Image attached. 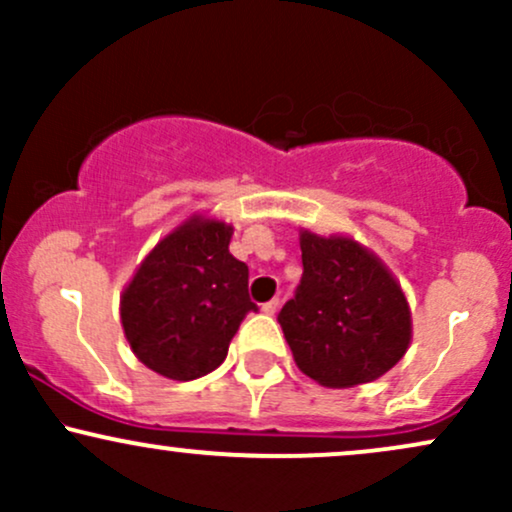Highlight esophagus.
<instances>
[{
  "label": "esophagus",
  "instance_id": "obj_1",
  "mask_svg": "<svg viewBox=\"0 0 512 512\" xmlns=\"http://www.w3.org/2000/svg\"><path fill=\"white\" fill-rule=\"evenodd\" d=\"M276 310H279V298H272V301H267L262 305V313H267V315H274Z\"/></svg>",
  "mask_w": 512,
  "mask_h": 512
}]
</instances>
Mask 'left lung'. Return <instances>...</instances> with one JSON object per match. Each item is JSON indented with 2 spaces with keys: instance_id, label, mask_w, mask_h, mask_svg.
I'll return each instance as SVG.
<instances>
[{
  "instance_id": "obj_1",
  "label": "left lung",
  "mask_w": 512,
  "mask_h": 512,
  "mask_svg": "<svg viewBox=\"0 0 512 512\" xmlns=\"http://www.w3.org/2000/svg\"><path fill=\"white\" fill-rule=\"evenodd\" d=\"M303 279L279 325L296 366L317 385L373 383L407 354L411 308L385 262L349 236L298 233Z\"/></svg>"
}]
</instances>
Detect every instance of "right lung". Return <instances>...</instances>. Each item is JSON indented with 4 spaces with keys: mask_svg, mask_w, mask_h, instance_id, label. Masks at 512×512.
<instances>
[{
    "mask_svg": "<svg viewBox=\"0 0 512 512\" xmlns=\"http://www.w3.org/2000/svg\"><path fill=\"white\" fill-rule=\"evenodd\" d=\"M233 226L192 214L151 248L120 296L134 356L168 380L219 368L240 322L257 305L248 267L228 252Z\"/></svg>",
    "mask_w": 512,
    "mask_h": 512,
    "instance_id": "1",
    "label": "right lung"
}]
</instances>
